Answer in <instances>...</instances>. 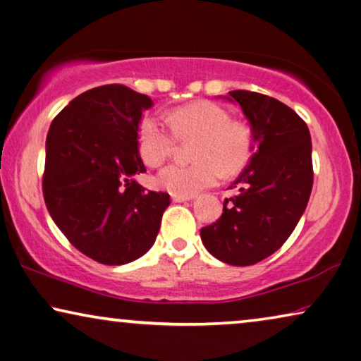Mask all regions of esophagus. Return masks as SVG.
<instances>
[{"label": "esophagus", "mask_w": 361, "mask_h": 361, "mask_svg": "<svg viewBox=\"0 0 361 361\" xmlns=\"http://www.w3.org/2000/svg\"><path fill=\"white\" fill-rule=\"evenodd\" d=\"M192 198H193V195H192V197H185V195H172V202H176V203H180V202L192 200Z\"/></svg>", "instance_id": "obj_1"}]
</instances>
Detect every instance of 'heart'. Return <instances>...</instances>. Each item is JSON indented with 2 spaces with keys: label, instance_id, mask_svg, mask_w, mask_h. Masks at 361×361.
Listing matches in <instances>:
<instances>
[{
  "label": "heart",
  "instance_id": "1",
  "mask_svg": "<svg viewBox=\"0 0 361 361\" xmlns=\"http://www.w3.org/2000/svg\"><path fill=\"white\" fill-rule=\"evenodd\" d=\"M168 125L145 118L138 128V151L145 164L159 168L174 153L177 142H192L197 163L171 164L158 174V185L172 195L192 197L216 185L223 172L234 176L247 166L254 149V135L247 123L231 120L226 109L210 101H198L176 109Z\"/></svg>",
  "mask_w": 361,
  "mask_h": 361
}]
</instances>
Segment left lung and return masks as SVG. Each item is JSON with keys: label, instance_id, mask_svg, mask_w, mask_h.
I'll return each mask as SVG.
<instances>
[{"label": "left lung", "instance_id": "obj_1", "mask_svg": "<svg viewBox=\"0 0 361 361\" xmlns=\"http://www.w3.org/2000/svg\"><path fill=\"white\" fill-rule=\"evenodd\" d=\"M252 128L255 153L223 203L215 223L200 229L213 257L245 267L279 250L306 210L312 189L311 135L298 114L265 94L229 91Z\"/></svg>", "mask_w": 361, "mask_h": 361}]
</instances>
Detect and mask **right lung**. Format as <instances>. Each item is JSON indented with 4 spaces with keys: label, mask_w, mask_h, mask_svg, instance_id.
Masks as SVG:
<instances>
[{
    "label": "right lung",
    "mask_w": 361,
    "mask_h": 361,
    "mask_svg": "<svg viewBox=\"0 0 361 361\" xmlns=\"http://www.w3.org/2000/svg\"><path fill=\"white\" fill-rule=\"evenodd\" d=\"M145 94L122 85L92 87L54 118L47 135L44 200L68 241L104 265L142 257L169 207L166 192L145 190L138 153Z\"/></svg>",
    "instance_id": "add662e5"
}]
</instances>
